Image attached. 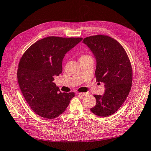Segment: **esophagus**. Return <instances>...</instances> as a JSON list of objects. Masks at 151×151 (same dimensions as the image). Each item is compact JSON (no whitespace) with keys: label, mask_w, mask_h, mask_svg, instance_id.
Masks as SVG:
<instances>
[{"label":"esophagus","mask_w":151,"mask_h":151,"mask_svg":"<svg viewBox=\"0 0 151 151\" xmlns=\"http://www.w3.org/2000/svg\"><path fill=\"white\" fill-rule=\"evenodd\" d=\"M78 94H79V95H80V96H86L87 93H78Z\"/></svg>","instance_id":"esophagus-1"}]
</instances>
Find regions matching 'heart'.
I'll use <instances>...</instances> for the list:
<instances>
[{"mask_svg": "<svg viewBox=\"0 0 151 151\" xmlns=\"http://www.w3.org/2000/svg\"><path fill=\"white\" fill-rule=\"evenodd\" d=\"M86 57H88V56H87V55H83L81 58H86Z\"/></svg>", "mask_w": 151, "mask_h": 151, "instance_id": "heart-1", "label": "heart"}]
</instances>
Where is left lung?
Returning <instances> with one entry per match:
<instances>
[{
  "label": "left lung",
  "instance_id": "left-lung-1",
  "mask_svg": "<svg viewBox=\"0 0 151 151\" xmlns=\"http://www.w3.org/2000/svg\"><path fill=\"white\" fill-rule=\"evenodd\" d=\"M82 43L92 51L96 60V81L105 83L104 95H94L93 114L106 117L115 113L128 97L132 84V68L123 46L113 38L95 35L84 38Z\"/></svg>",
  "mask_w": 151,
  "mask_h": 151
}]
</instances>
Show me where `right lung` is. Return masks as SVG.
Wrapping results in <instances>:
<instances>
[{
  "label": "right lung",
  "instance_id": "add662e5",
  "mask_svg": "<svg viewBox=\"0 0 151 151\" xmlns=\"http://www.w3.org/2000/svg\"><path fill=\"white\" fill-rule=\"evenodd\" d=\"M82 38L49 37L30 46L22 57L17 70L19 87L29 106L46 119L59 116L65 110L74 92L62 93L54 76L63 71L65 55Z\"/></svg>",
  "mask_w": 151,
  "mask_h": 151
}]
</instances>
